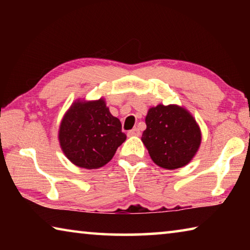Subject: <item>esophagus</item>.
Wrapping results in <instances>:
<instances>
[{
  "mask_svg": "<svg viewBox=\"0 0 250 250\" xmlns=\"http://www.w3.org/2000/svg\"><path fill=\"white\" fill-rule=\"evenodd\" d=\"M128 135L129 137H139V135H140V130L138 128H134L132 130L128 131Z\"/></svg>",
  "mask_w": 250,
  "mask_h": 250,
  "instance_id": "1",
  "label": "esophagus"
}]
</instances>
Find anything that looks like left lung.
Segmentation results:
<instances>
[{
    "label": "left lung",
    "mask_w": 250,
    "mask_h": 250,
    "mask_svg": "<svg viewBox=\"0 0 250 250\" xmlns=\"http://www.w3.org/2000/svg\"><path fill=\"white\" fill-rule=\"evenodd\" d=\"M142 142L159 167L174 170L188 164L201 145V130L184 108L175 104L149 109Z\"/></svg>",
    "instance_id": "left-lung-1"
}]
</instances>
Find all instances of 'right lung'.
<instances>
[{"instance_id": "right-lung-1", "label": "right lung", "mask_w": 250, "mask_h": 250, "mask_svg": "<svg viewBox=\"0 0 250 250\" xmlns=\"http://www.w3.org/2000/svg\"><path fill=\"white\" fill-rule=\"evenodd\" d=\"M121 122L105 107L104 99L77 101L62 119L59 143L75 166L98 168L113 158L125 141Z\"/></svg>"}]
</instances>
